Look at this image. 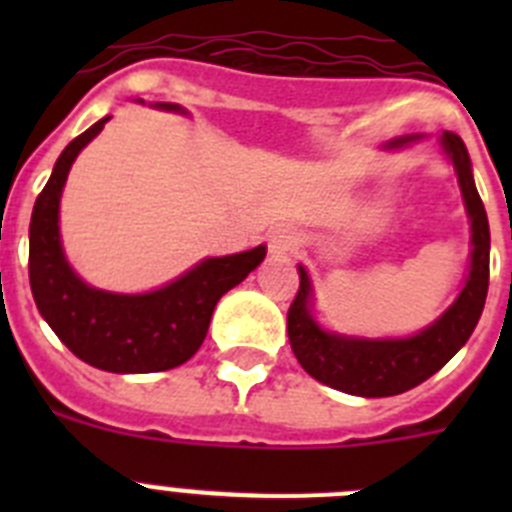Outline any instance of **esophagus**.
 <instances>
[{
  "instance_id": "esophagus-1",
  "label": "esophagus",
  "mask_w": 512,
  "mask_h": 512,
  "mask_svg": "<svg viewBox=\"0 0 512 512\" xmlns=\"http://www.w3.org/2000/svg\"><path fill=\"white\" fill-rule=\"evenodd\" d=\"M297 246V233L292 228H277L269 233V253L274 259H282V256H289Z\"/></svg>"
}]
</instances>
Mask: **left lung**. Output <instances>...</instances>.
<instances>
[{
  "instance_id": "1",
  "label": "left lung",
  "mask_w": 512,
  "mask_h": 512,
  "mask_svg": "<svg viewBox=\"0 0 512 512\" xmlns=\"http://www.w3.org/2000/svg\"><path fill=\"white\" fill-rule=\"evenodd\" d=\"M410 138L395 140L402 146ZM443 151L454 161L461 194L472 220V269L459 300L423 333L405 341H359L325 333L310 318V279L300 266V289L287 310V333L292 351L310 377L333 390L359 397H390L408 392L449 364L451 356L469 341L485 310L490 287V225L479 192L474 187L472 164L464 140L454 133L441 135Z\"/></svg>"
}]
</instances>
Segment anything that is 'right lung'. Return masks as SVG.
<instances>
[{
  "instance_id": "right-lung-1",
  "label": "right lung",
  "mask_w": 512,
  "mask_h": 512,
  "mask_svg": "<svg viewBox=\"0 0 512 512\" xmlns=\"http://www.w3.org/2000/svg\"><path fill=\"white\" fill-rule=\"evenodd\" d=\"M161 107L179 110L176 104ZM107 120L71 140L35 200L27 259L30 289L45 323L81 361L115 374L166 372L197 354L217 300L264 261L266 246L202 261L148 295H112L87 287L63 259L58 202L74 158Z\"/></svg>"
}]
</instances>
